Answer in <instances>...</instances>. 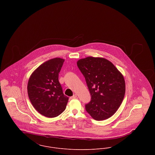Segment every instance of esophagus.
Segmentation results:
<instances>
[{
  "label": "esophagus",
  "instance_id": "34e87169",
  "mask_svg": "<svg viewBox=\"0 0 155 155\" xmlns=\"http://www.w3.org/2000/svg\"><path fill=\"white\" fill-rule=\"evenodd\" d=\"M77 97V95H76V94H74L73 96H71L70 98V99H74V98H76Z\"/></svg>",
  "mask_w": 155,
  "mask_h": 155
}]
</instances>
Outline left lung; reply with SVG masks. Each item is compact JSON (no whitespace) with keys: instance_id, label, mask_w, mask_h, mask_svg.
<instances>
[{"instance_id":"obj_1","label":"left lung","mask_w":155,"mask_h":155,"mask_svg":"<svg viewBox=\"0 0 155 155\" xmlns=\"http://www.w3.org/2000/svg\"><path fill=\"white\" fill-rule=\"evenodd\" d=\"M77 65L85 77L91 101L85 109L97 120L109 118L120 106L125 93L124 76L109 60L88 57Z\"/></svg>"}]
</instances>
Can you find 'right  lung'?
<instances>
[{
	"mask_svg": "<svg viewBox=\"0 0 155 155\" xmlns=\"http://www.w3.org/2000/svg\"><path fill=\"white\" fill-rule=\"evenodd\" d=\"M64 60L55 58L46 61L31 74L28 82L29 99L35 109L47 117H55L66 107L68 97L63 92L58 74Z\"/></svg>",
	"mask_w": 155,
	"mask_h": 155,
	"instance_id": "right-lung-1",
	"label": "right lung"
}]
</instances>
